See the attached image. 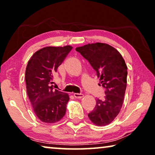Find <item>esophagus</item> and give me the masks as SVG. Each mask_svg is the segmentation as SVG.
<instances>
[{
	"label": "esophagus",
	"instance_id": "1",
	"mask_svg": "<svg viewBox=\"0 0 155 155\" xmlns=\"http://www.w3.org/2000/svg\"><path fill=\"white\" fill-rule=\"evenodd\" d=\"M73 96H74L75 98H82V97H83V96H84V95L82 94H73Z\"/></svg>",
	"mask_w": 155,
	"mask_h": 155
}]
</instances>
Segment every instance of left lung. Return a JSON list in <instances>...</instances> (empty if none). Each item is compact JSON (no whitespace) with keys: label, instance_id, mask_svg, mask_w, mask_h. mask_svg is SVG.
<instances>
[{"label":"left lung","instance_id":"obj_1","mask_svg":"<svg viewBox=\"0 0 155 155\" xmlns=\"http://www.w3.org/2000/svg\"><path fill=\"white\" fill-rule=\"evenodd\" d=\"M75 50L89 61L100 84L105 89L104 98L96 100V107L88 116L97 126L110 124L120 112L124 101L127 75L124 59L115 48L104 43L88 44Z\"/></svg>","mask_w":155,"mask_h":155}]
</instances>
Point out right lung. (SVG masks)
<instances>
[{"label": "right lung", "instance_id": "right-lung-1", "mask_svg": "<svg viewBox=\"0 0 155 155\" xmlns=\"http://www.w3.org/2000/svg\"><path fill=\"white\" fill-rule=\"evenodd\" d=\"M71 46H47L33 54L26 66V90L33 111L46 123H54L66 114L69 96L53 90V74L72 50Z\"/></svg>", "mask_w": 155, "mask_h": 155}]
</instances>
